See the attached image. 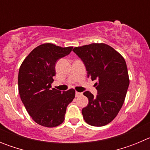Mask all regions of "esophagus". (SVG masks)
Masks as SVG:
<instances>
[{
	"label": "esophagus",
	"instance_id": "obj_1",
	"mask_svg": "<svg viewBox=\"0 0 150 150\" xmlns=\"http://www.w3.org/2000/svg\"><path fill=\"white\" fill-rule=\"evenodd\" d=\"M80 95H82L81 92H78V91H76V97H79V96H80Z\"/></svg>",
	"mask_w": 150,
	"mask_h": 150
}]
</instances>
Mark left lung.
Returning a JSON list of instances; mask_svg holds the SVG:
<instances>
[{"instance_id": "8db88e82", "label": "left lung", "mask_w": 150, "mask_h": 150, "mask_svg": "<svg viewBox=\"0 0 150 150\" xmlns=\"http://www.w3.org/2000/svg\"><path fill=\"white\" fill-rule=\"evenodd\" d=\"M73 51L83 60L87 77L98 79L96 97L88 91V99L82 110L85 122L92 126H104L114 120L123 105L129 86L126 62L122 55L105 43H90L74 47Z\"/></svg>"}]
</instances>
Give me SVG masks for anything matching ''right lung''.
Masks as SVG:
<instances>
[{
    "label": "right lung",
    "mask_w": 150,
    "mask_h": 150,
    "mask_svg": "<svg viewBox=\"0 0 150 150\" xmlns=\"http://www.w3.org/2000/svg\"><path fill=\"white\" fill-rule=\"evenodd\" d=\"M73 46L53 43L37 46L24 59L18 76V92L30 117L47 128L59 126L64 120L66 108L75 98L74 88L62 92L51 88L55 75V62L68 55Z\"/></svg>",
    "instance_id": "right-lung-1"
}]
</instances>
